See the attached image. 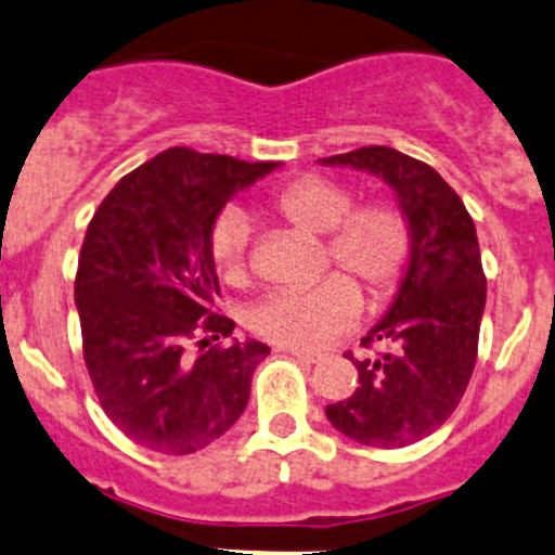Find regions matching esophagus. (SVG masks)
<instances>
[{
	"instance_id": "obj_1",
	"label": "esophagus",
	"mask_w": 555,
	"mask_h": 555,
	"mask_svg": "<svg viewBox=\"0 0 555 555\" xmlns=\"http://www.w3.org/2000/svg\"><path fill=\"white\" fill-rule=\"evenodd\" d=\"M284 352H289L293 354L295 360H300V363H306V365H311V363H320V354L317 352H309V349H284Z\"/></svg>"
}]
</instances>
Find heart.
Instances as JSON below:
<instances>
[{
  "label": "heart",
  "mask_w": 555,
  "mask_h": 555,
  "mask_svg": "<svg viewBox=\"0 0 555 555\" xmlns=\"http://www.w3.org/2000/svg\"><path fill=\"white\" fill-rule=\"evenodd\" d=\"M347 186L320 176H306L273 197L271 208L293 228L325 235V262H336L363 284L371 304H385L401 284L412 257V233L396 208H354ZM249 219L228 208L211 228V260L228 282L246 273ZM360 293L347 276L331 273L306 289L273 293L251 309L249 325L266 341L289 349H320L354 325Z\"/></svg>",
  "instance_id": "b5f03b06"
}]
</instances>
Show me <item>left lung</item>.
Instances as JSON below:
<instances>
[{
  "label": "left lung",
  "instance_id": "left-lung-1",
  "mask_svg": "<svg viewBox=\"0 0 555 555\" xmlns=\"http://www.w3.org/2000/svg\"><path fill=\"white\" fill-rule=\"evenodd\" d=\"M376 176L392 190L412 233V257L392 304L365 333L379 352L354 360L360 385L325 409L344 437L365 448H406L459 406L477 360L486 273L469 211L431 168L387 146L320 159Z\"/></svg>",
  "mask_w": 555,
  "mask_h": 555
}]
</instances>
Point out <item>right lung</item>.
<instances>
[{
  "label": "right lung",
  "mask_w": 555,
  "mask_h": 555,
  "mask_svg": "<svg viewBox=\"0 0 555 555\" xmlns=\"http://www.w3.org/2000/svg\"><path fill=\"white\" fill-rule=\"evenodd\" d=\"M279 163L168 149L124 176L86 230L75 276L83 358L113 426L149 450L190 455L233 428L271 347H217L235 322L219 295L211 228L233 195ZM207 333L201 356L185 352Z\"/></svg>",
  "instance_id": "obj_1"
}]
</instances>
